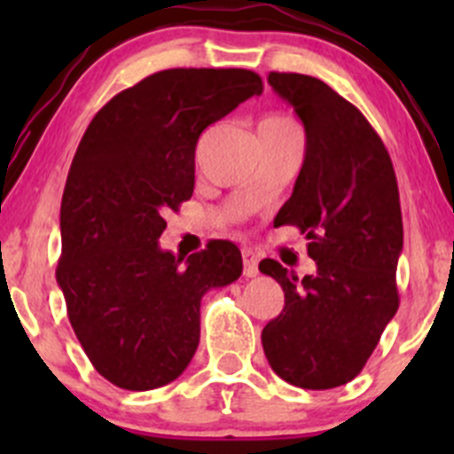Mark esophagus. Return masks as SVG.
<instances>
[{
  "label": "esophagus",
  "instance_id": "obj_1",
  "mask_svg": "<svg viewBox=\"0 0 454 454\" xmlns=\"http://www.w3.org/2000/svg\"><path fill=\"white\" fill-rule=\"evenodd\" d=\"M241 256H244V274L246 277H256L259 274V259L250 248L241 250Z\"/></svg>",
  "mask_w": 454,
  "mask_h": 454
}]
</instances>
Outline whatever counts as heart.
<instances>
[{"mask_svg":"<svg viewBox=\"0 0 454 454\" xmlns=\"http://www.w3.org/2000/svg\"><path fill=\"white\" fill-rule=\"evenodd\" d=\"M265 127H296V122L290 116H286V114H268L259 122V129H265Z\"/></svg>","mask_w":454,"mask_h":454,"instance_id":"obj_1","label":"heart"}]
</instances>
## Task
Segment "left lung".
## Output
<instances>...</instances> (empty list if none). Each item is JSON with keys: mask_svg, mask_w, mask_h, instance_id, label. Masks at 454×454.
Listing matches in <instances>:
<instances>
[{"mask_svg": "<svg viewBox=\"0 0 454 454\" xmlns=\"http://www.w3.org/2000/svg\"><path fill=\"white\" fill-rule=\"evenodd\" d=\"M268 83L294 107L308 138L274 226L308 235L316 274L299 278L278 261H261V272L286 292L283 312L265 325L261 342L278 378L323 391L363 371L400 308V191L387 146L356 105L308 74L270 72Z\"/></svg>", "mask_w": 454, "mask_h": 454, "instance_id": "obj_1", "label": "left lung"}]
</instances>
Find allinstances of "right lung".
Segmentation results:
<instances>
[{
  "instance_id": "1",
  "label": "right lung",
  "mask_w": 454,
  "mask_h": 454,
  "mask_svg": "<svg viewBox=\"0 0 454 454\" xmlns=\"http://www.w3.org/2000/svg\"><path fill=\"white\" fill-rule=\"evenodd\" d=\"M263 91L239 67H173L114 96L81 138L61 200L57 283L94 369L127 391L173 382L200 345V303L237 281L231 241L160 250L162 215L191 200L201 131Z\"/></svg>"
}]
</instances>
